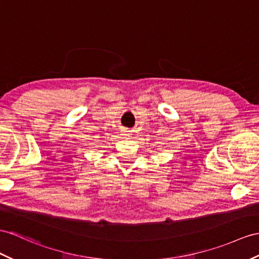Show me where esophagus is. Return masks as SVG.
Returning <instances> with one entry per match:
<instances>
[{
    "label": "esophagus",
    "mask_w": 259,
    "mask_h": 259,
    "mask_svg": "<svg viewBox=\"0 0 259 259\" xmlns=\"http://www.w3.org/2000/svg\"><path fill=\"white\" fill-rule=\"evenodd\" d=\"M125 135H127V134H125Z\"/></svg>",
    "instance_id": "34e87169"
}]
</instances>
